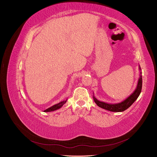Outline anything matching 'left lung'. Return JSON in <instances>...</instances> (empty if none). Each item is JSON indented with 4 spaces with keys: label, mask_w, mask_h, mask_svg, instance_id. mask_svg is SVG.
Returning <instances> with one entry per match:
<instances>
[{
    "label": "left lung",
    "mask_w": 157,
    "mask_h": 157,
    "mask_svg": "<svg viewBox=\"0 0 157 157\" xmlns=\"http://www.w3.org/2000/svg\"><path fill=\"white\" fill-rule=\"evenodd\" d=\"M142 88V76L141 73H140V77L138 80V83H137V88L132 95L128 97L124 101H123L121 103H117V104H109L105 102L99 101V100L93 96V99L97 105L101 108H103L106 110L113 111V112H122L124 111L128 108H129L134 103L137 98L139 97Z\"/></svg>",
    "instance_id": "obj_1"
}]
</instances>
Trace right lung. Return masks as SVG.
<instances>
[{
  "mask_svg": "<svg viewBox=\"0 0 157 157\" xmlns=\"http://www.w3.org/2000/svg\"><path fill=\"white\" fill-rule=\"evenodd\" d=\"M66 101H67V100L65 101H61L58 104H56V105H54L53 106H52L51 107L48 108L46 109V110L44 111V112H50V111H55V110H57V109H58L59 108H61V107H62L64 104L66 103Z\"/></svg>",
  "mask_w": 157,
  "mask_h": 157,
  "instance_id": "obj_1",
  "label": "right lung"
}]
</instances>
